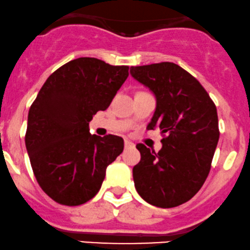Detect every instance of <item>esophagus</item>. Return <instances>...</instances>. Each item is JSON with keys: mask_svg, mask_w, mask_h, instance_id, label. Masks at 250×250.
<instances>
[{"mask_svg": "<svg viewBox=\"0 0 250 250\" xmlns=\"http://www.w3.org/2000/svg\"><path fill=\"white\" fill-rule=\"evenodd\" d=\"M124 145H125V148H128V147H133L134 146V144L132 143L131 140H128V139H125L124 140Z\"/></svg>", "mask_w": 250, "mask_h": 250, "instance_id": "esophagus-1", "label": "esophagus"}]
</instances>
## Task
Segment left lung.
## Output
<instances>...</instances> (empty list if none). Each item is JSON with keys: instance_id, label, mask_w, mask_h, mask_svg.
<instances>
[{"instance_id": "obj_1", "label": "left lung", "mask_w": 250, "mask_h": 250, "mask_svg": "<svg viewBox=\"0 0 250 250\" xmlns=\"http://www.w3.org/2000/svg\"><path fill=\"white\" fill-rule=\"evenodd\" d=\"M131 75L155 95L147 127H159L163 137L158 153L137 145L141 159L133 167L135 189L149 204L175 208L208 178L220 134L217 107L198 80L174 62L133 66Z\"/></svg>"}]
</instances>
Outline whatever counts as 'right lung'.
I'll return each instance as SVG.
<instances>
[{"instance_id": "right-lung-1", "label": "right lung", "mask_w": 250, "mask_h": 250, "mask_svg": "<svg viewBox=\"0 0 250 250\" xmlns=\"http://www.w3.org/2000/svg\"><path fill=\"white\" fill-rule=\"evenodd\" d=\"M128 66L79 58L52 73L30 107L25 146L42 191L61 205L84 204L124 149L118 135L90 134L89 122L109 107Z\"/></svg>"}]
</instances>
